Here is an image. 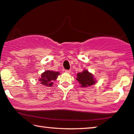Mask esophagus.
Returning a JSON list of instances; mask_svg holds the SVG:
<instances>
[{"label": "esophagus", "instance_id": "34e87169", "mask_svg": "<svg viewBox=\"0 0 134 134\" xmlns=\"http://www.w3.org/2000/svg\"><path fill=\"white\" fill-rule=\"evenodd\" d=\"M65 72L69 74V73L71 72V70H65Z\"/></svg>", "mask_w": 134, "mask_h": 134}]
</instances>
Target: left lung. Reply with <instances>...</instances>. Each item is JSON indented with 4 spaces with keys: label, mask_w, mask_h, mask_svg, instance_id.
I'll return each instance as SVG.
<instances>
[{
    "label": "left lung",
    "mask_w": 134,
    "mask_h": 134,
    "mask_svg": "<svg viewBox=\"0 0 134 134\" xmlns=\"http://www.w3.org/2000/svg\"><path fill=\"white\" fill-rule=\"evenodd\" d=\"M77 80H78V81L81 84V87H83L91 86L95 83V80L94 79L93 75L86 70H84L81 73L77 74Z\"/></svg>",
    "instance_id": "1"
}]
</instances>
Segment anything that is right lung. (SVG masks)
<instances>
[{
  "instance_id": "1",
  "label": "right lung",
  "mask_w": 134,
  "mask_h": 134,
  "mask_svg": "<svg viewBox=\"0 0 134 134\" xmlns=\"http://www.w3.org/2000/svg\"><path fill=\"white\" fill-rule=\"evenodd\" d=\"M59 72H54L51 71H45L42 74L41 78L39 80L41 84H43L47 87H50L53 85V81L56 80L57 76L59 75Z\"/></svg>"
}]
</instances>
